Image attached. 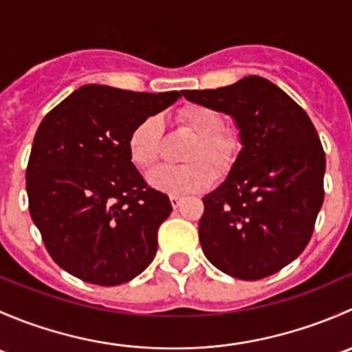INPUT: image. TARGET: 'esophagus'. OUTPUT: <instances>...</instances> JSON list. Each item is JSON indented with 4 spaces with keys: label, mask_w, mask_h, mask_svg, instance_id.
Instances as JSON below:
<instances>
[{
    "label": "esophagus",
    "mask_w": 352,
    "mask_h": 352,
    "mask_svg": "<svg viewBox=\"0 0 352 352\" xmlns=\"http://www.w3.org/2000/svg\"><path fill=\"white\" fill-rule=\"evenodd\" d=\"M170 202H172V208L177 209L180 204H182V197H180V196H170Z\"/></svg>",
    "instance_id": "34e87169"
}]
</instances>
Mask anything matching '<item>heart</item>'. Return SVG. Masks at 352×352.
Wrapping results in <instances>:
<instances>
[{"mask_svg":"<svg viewBox=\"0 0 352 352\" xmlns=\"http://www.w3.org/2000/svg\"><path fill=\"white\" fill-rule=\"evenodd\" d=\"M179 122L197 134L186 160V165H163L148 175V184L155 190L170 196L204 190L214 182V168L226 170L235 158L239 143L232 134L225 133L223 116L208 105H187L179 110ZM162 120L158 116H148L131 129L127 136V153L138 168H150L160 156L162 144Z\"/></svg>","mask_w":352,"mask_h":352,"instance_id":"obj_1","label":"heart"}]
</instances>
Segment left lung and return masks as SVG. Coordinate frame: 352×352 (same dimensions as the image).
Segmentation results:
<instances>
[{"mask_svg": "<svg viewBox=\"0 0 352 352\" xmlns=\"http://www.w3.org/2000/svg\"><path fill=\"white\" fill-rule=\"evenodd\" d=\"M182 95L232 117L242 144L225 180L202 197L206 258L243 281L281 271L310 242L324 202L325 153L310 117L261 76Z\"/></svg>", "mask_w": 352, "mask_h": 352, "instance_id": "1", "label": "left lung"}]
</instances>
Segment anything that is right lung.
I'll list each match as a JSON object with an SVG mask.
<instances>
[{
	"label": "right lung",
	"instance_id": "1",
	"mask_svg": "<svg viewBox=\"0 0 352 352\" xmlns=\"http://www.w3.org/2000/svg\"><path fill=\"white\" fill-rule=\"evenodd\" d=\"M179 91L140 94L85 85L38 126L27 166L32 221L56 264L81 281L117 286L156 255V232L172 212L127 153V136Z\"/></svg>",
	"mask_w": 352,
	"mask_h": 352
}]
</instances>
